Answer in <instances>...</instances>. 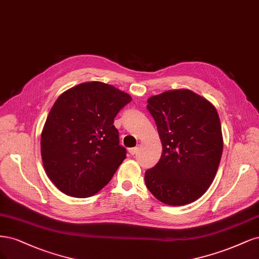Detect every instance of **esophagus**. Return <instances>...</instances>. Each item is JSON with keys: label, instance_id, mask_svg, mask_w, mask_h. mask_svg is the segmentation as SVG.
Wrapping results in <instances>:
<instances>
[{"label": "esophagus", "instance_id": "34e87169", "mask_svg": "<svg viewBox=\"0 0 259 259\" xmlns=\"http://www.w3.org/2000/svg\"><path fill=\"white\" fill-rule=\"evenodd\" d=\"M138 149H139V147H132V148H129V153H130L131 155H136V154H137V152H138Z\"/></svg>", "mask_w": 259, "mask_h": 259}]
</instances>
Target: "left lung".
Wrapping results in <instances>:
<instances>
[{"instance_id":"1","label":"left lung","mask_w":259,"mask_h":259,"mask_svg":"<svg viewBox=\"0 0 259 259\" xmlns=\"http://www.w3.org/2000/svg\"><path fill=\"white\" fill-rule=\"evenodd\" d=\"M162 143L160 160L145 172V184L160 202L180 206L201 197L218 172L222 126L215 106L189 89L168 90L147 100Z\"/></svg>"}]
</instances>
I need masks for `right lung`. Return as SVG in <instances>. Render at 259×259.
<instances>
[{
	"mask_svg": "<svg viewBox=\"0 0 259 259\" xmlns=\"http://www.w3.org/2000/svg\"><path fill=\"white\" fill-rule=\"evenodd\" d=\"M132 100L102 81L74 86L56 100L40 135L47 177L63 194L87 198L101 190L124 158L114 118Z\"/></svg>",
	"mask_w": 259,
	"mask_h": 259,
	"instance_id": "right-lung-1",
	"label": "right lung"
}]
</instances>
